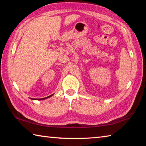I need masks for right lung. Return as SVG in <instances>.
Returning <instances> with one entry per match:
<instances>
[{
	"label": "right lung",
	"instance_id": "obj_1",
	"mask_svg": "<svg viewBox=\"0 0 146 146\" xmlns=\"http://www.w3.org/2000/svg\"><path fill=\"white\" fill-rule=\"evenodd\" d=\"M51 95L49 96V97H45V98H36V100H44V99H46V98H47L51 97ZM31 99H35V98H31Z\"/></svg>",
	"mask_w": 146,
	"mask_h": 146
}]
</instances>
